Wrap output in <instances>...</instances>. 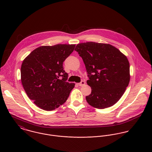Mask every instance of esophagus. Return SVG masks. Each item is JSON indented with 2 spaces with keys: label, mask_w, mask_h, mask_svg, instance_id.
Wrapping results in <instances>:
<instances>
[{
  "label": "esophagus",
  "mask_w": 152,
  "mask_h": 152,
  "mask_svg": "<svg viewBox=\"0 0 152 152\" xmlns=\"http://www.w3.org/2000/svg\"><path fill=\"white\" fill-rule=\"evenodd\" d=\"M85 84H86L85 81H82L80 83H79V84H78V86H80V87H83V86H84Z\"/></svg>",
  "instance_id": "34e87169"
}]
</instances>
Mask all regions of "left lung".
Wrapping results in <instances>:
<instances>
[{
    "instance_id": "8db88e82",
    "label": "left lung",
    "mask_w": 152,
    "mask_h": 152,
    "mask_svg": "<svg viewBox=\"0 0 152 152\" xmlns=\"http://www.w3.org/2000/svg\"><path fill=\"white\" fill-rule=\"evenodd\" d=\"M75 50L83 60L91 94L86 96L92 107L104 109L115 104L130 81V65L126 56L109 44H78Z\"/></svg>"
}]
</instances>
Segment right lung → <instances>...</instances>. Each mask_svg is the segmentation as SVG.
Segmentation results:
<instances>
[{"mask_svg":"<svg viewBox=\"0 0 152 152\" xmlns=\"http://www.w3.org/2000/svg\"><path fill=\"white\" fill-rule=\"evenodd\" d=\"M75 47V44L41 46L23 60L20 70L23 87L40 108L53 110L67 100L75 84L66 81L68 74L63 64Z\"/></svg>","mask_w":152,"mask_h":152,"instance_id":"1","label":"right lung"}]
</instances>
